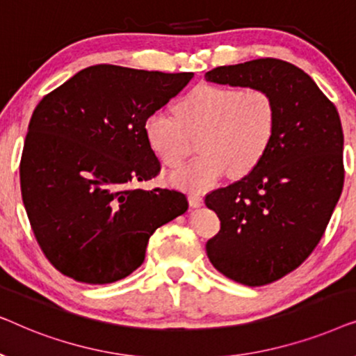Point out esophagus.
I'll use <instances>...</instances> for the list:
<instances>
[{
    "mask_svg": "<svg viewBox=\"0 0 356 356\" xmlns=\"http://www.w3.org/2000/svg\"><path fill=\"white\" fill-rule=\"evenodd\" d=\"M188 202H189V206H191V207H201L202 202H204V199H202L201 194L191 193L188 196Z\"/></svg>",
    "mask_w": 356,
    "mask_h": 356,
    "instance_id": "34e87169",
    "label": "esophagus"
}]
</instances>
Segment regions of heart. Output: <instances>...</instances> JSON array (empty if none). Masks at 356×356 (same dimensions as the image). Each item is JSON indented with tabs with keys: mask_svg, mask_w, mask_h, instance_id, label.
<instances>
[{
	"mask_svg": "<svg viewBox=\"0 0 356 356\" xmlns=\"http://www.w3.org/2000/svg\"><path fill=\"white\" fill-rule=\"evenodd\" d=\"M277 129L275 102L257 87L201 84L175 105V116L162 111L144 121L149 149L168 168H178L197 138L202 154L170 175L175 186L202 191L223 175L252 172L266 157Z\"/></svg>",
	"mask_w": 356,
	"mask_h": 356,
	"instance_id": "obj_1",
	"label": "heart"
}]
</instances>
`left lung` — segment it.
<instances>
[{
  "label": "left lung",
  "mask_w": 356,
  "mask_h": 356,
  "mask_svg": "<svg viewBox=\"0 0 356 356\" xmlns=\"http://www.w3.org/2000/svg\"><path fill=\"white\" fill-rule=\"evenodd\" d=\"M206 79L257 87L275 102L277 129L266 157L245 178L206 196L220 218V232L206 245L212 266L238 284H272L308 259L342 194L339 111L305 71L275 58L213 67Z\"/></svg>",
  "instance_id": "left-lung-1"
}]
</instances>
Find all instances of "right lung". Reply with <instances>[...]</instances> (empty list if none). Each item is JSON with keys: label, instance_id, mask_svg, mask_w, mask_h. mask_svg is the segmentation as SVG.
Instances as JSON below:
<instances>
[{"label": "right lung", "instance_id": "add662e5", "mask_svg": "<svg viewBox=\"0 0 356 356\" xmlns=\"http://www.w3.org/2000/svg\"><path fill=\"white\" fill-rule=\"evenodd\" d=\"M193 76L95 65L38 102L21 193L38 246L61 274L92 285L124 279L144 262L152 233L188 211L183 193L128 184L159 175L144 121Z\"/></svg>", "mask_w": 356, "mask_h": 356}]
</instances>
